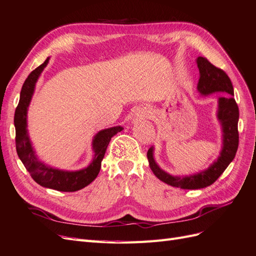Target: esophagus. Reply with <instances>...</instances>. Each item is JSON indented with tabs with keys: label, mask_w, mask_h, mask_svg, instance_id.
<instances>
[{
	"label": "esophagus",
	"mask_w": 256,
	"mask_h": 256,
	"mask_svg": "<svg viewBox=\"0 0 256 256\" xmlns=\"http://www.w3.org/2000/svg\"><path fill=\"white\" fill-rule=\"evenodd\" d=\"M137 116H138L140 119H144V118H147L148 116V111L147 110H140L138 112H137Z\"/></svg>",
	"instance_id": "esophagus-1"
}]
</instances>
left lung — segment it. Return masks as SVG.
Returning a JSON list of instances; mask_svg holds the SVG:
<instances>
[{"label":"left lung","instance_id":"obj_1","mask_svg":"<svg viewBox=\"0 0 256 256\" xmlns=\"http://www.w3.org/2000/svg\"><path fill=\"white\" fill-rule=\"evenodd\" d=\"M196 64L200 72L198 90L201 94L208 95L214 92L228 93V95L220 97L218 100V118L222 128V149L220 156L206 171L180 178L164 172L158 166L154 159L152 147L149 148L147 152L149 166L156 178L168 185L182 189H201L212 185L234 160L239 145V108L234 98V88L230 78L224 70L215 67L206 57H198Z\"/></svg>","mask_w":256,"mask_h":256}]
</instances>
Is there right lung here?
I'll use <instances>...</instances> for the list:
<instances>
[{
	"instance_id": "1",
	"label": "right lung",
	"mask_w": 256,
	"mask_h": 256,
	"mask_svg": "<svg viewBox=\"0 0 256 256\" xmlns=\"http://www.w3.org/2000/svg\"><path fill=\"white\" fill-rule=\"evenodd\" d=\"M48 60L50 58H48L34 71H31V74L26 78L22 88L20 98H19L14 116L16 130V150L19 159L24 163L26 170L38 185L55 189L58 192H72L80 190L85 186L90 185L97 178L98 173L100 171L102 160L104 159L111 137L121 132L123 128L121 126H114L98 132L93 140V149L95 152L94 159L88 168L80 170V171H60V170L50 168L43 164L42 162L38 161L27 133V109L32 94H34L36 82L45 68V66L48 64Z\"/></svg>"
}]
</instances>
